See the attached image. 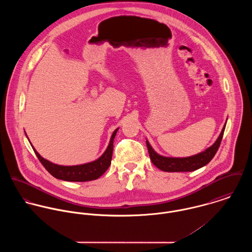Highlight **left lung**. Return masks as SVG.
I'll return each mask as SVG.
<instances>
[{
	"instance_id": "8db88e82",
	"label": "left lung",
	"mask_w": 252,
	"mask_h": 252,
	"mask_svg": "<svg viewBox=\"0 0 252 252\" xmlns=\"http://www.w3.org/2000/svg\"><path fill=\"white\" fill-rule=\"evenodd\" d=\"M225 126H226V123L215 144H213L211 147H209L208 149H206L205 151L190 157L172 158V157L161 156L154 151L151 145L146 141L150 160L158 169L164 172H170V173L171 172H193L195 170H198L206 166L216 155L220 146V143L222 141Z\"/></svg>"
}]
</instances>
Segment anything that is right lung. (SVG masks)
Wrapping results in <instances>:
<instances>
[{
  "label": "right lung",
  "instance_id": "add662e5",
  "mask_svg": "<svg viewBox=\"0 0 252 252\" xmlns=\"http://www.w3.org/2000/svg\"><path fill=\"white\" fill-rule=\"evenodd\" d=\"M118 128L112 133L110 142L108 144V148L104 152V154L97 159L96 161L83 164V165H77V166H61L53 164L46 159L42 158L37 152L36 149L33 147L36 157L40 161V163L43 165V167L46 169V171L53 176L54 178L58 180H66V181H89L99 179L104 173L107 171L111 163V157H112V150H113V140L115 138L116 132Z\"/></svg>",
  "mask_w": 252,
  "mask_h": 252
}]
</instances>
